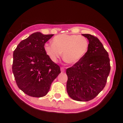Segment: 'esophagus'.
I'll use <instances>...</instances> for the list:
<instances>
[{"label": "esophagus", "instance_id": "obj_1", "mask_svg": "<svg viewBox=\"0 0 123 123\" xmlns=\"http://www.w3.org/2000/svg\"><path fill=\"white\" fill-rule=\"evenodd\" d=\"M60 70H61L62 72H64V71H65L64 68L63 67H61V68H60Z\"/></svg>", "mask_w": 123, "mask_h": 123}]
</instances>
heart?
I'll return each mask as SVG.
<instances>
[{
	"label": "heart",
	"instance_id": "1",
	"mask_svg": "<svg viewBox=\"0 0 123 123\" xmlns=\"http://www.w3.org/2000/svg\"><path fill=\"white\" fill-rule=\"evenodd\" d=\"M52 43H45L44 50L54 62H56L63 53L64 61L73 65L78 62L87 53L88 42L82 36L70 34H60L55 36Z\"/></svg>",
	"mask_w": 123,
	"mask_h": 123
}]
</instances>
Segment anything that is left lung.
Here are the masks:
<instances>
[{
  "label": "left lung",
  "mask_w": 123,
  "mask_h": 123,
  "mask_svg": "<svg viewBox=\"0 0 123 123\" xmlns=\"http://www.w3.org/2000/svg\"><path fill=\"white\" fill-rule=\"evenodd\" d=\"M82 35L89 41L88 50L80 61L67 69V90L73 100L88 101L105 87L110 64L108 53L98 38L90 34Z\"/></svg>",
  "instance_id": "8db88e82"
}]
</instances>
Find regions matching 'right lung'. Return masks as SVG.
Masks as SVG:
<instances>
[{
  "mask_svg": "<svg viewBox=\"0 0 123 123\" xmlns=\"http://www.w3.org/2000/svg\"><path fill=\"white\" fill-rule=\"evenodd\" d=\"M53 35L33 33L20 42L13 52L12 72L16 83L30 96H45L61 72L44 50L45 43Z\"/></svg>",
  "mask_w": 123,
  "mask_h": 123,
  "instance_id": "1",
  "label": "right lung"
}]
</instances>
